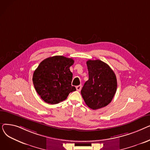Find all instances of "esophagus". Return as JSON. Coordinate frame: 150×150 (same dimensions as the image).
Instances as JSON below:
<instances>
[{
	"label": "esophagus",
	"mask_w": 150,
	"mask_h": 150,
	"mask_svg": "<svg viewBox=\"0 0 150 150\" xmlns=\"http://www.w3.org/2000/svg\"><path fill=\"white\" fill-rule=\"evenodd\" d=\"M81 88H82V86H81V85L77 86L76 87V91H81Z\"/></svg>",
	"instance_id": "obj_1"
}]
</instances>
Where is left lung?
<instances>
[{"mask_svg":"<svg viewBox=\"0 0 150 150\" xmlns=\"http://www.w3.org/2000/svg\"><path fill=\"white\" fill-rule=\"evenodd\" d=\"M89 80L81 91L87 106L93 110L105 107L111 103L117 91L115 74L106 63L101 60H88Z\"/></svg>","mask_w":150,"mask_h":150,"instance_id":"obj_1","label":"left lung"}]
</instances>
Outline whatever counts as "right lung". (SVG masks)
I'll return each mask as SVG.
<instances>
[{"mask_svg":"<svg viewBox=\"0 0 150 150\" xmlns=\"http://www.w3.org/2000/svg\"><path fill=\"white\" fill-rule=\"evenodd\" d=\"M74 63L72 58L54 56L44 59L35 70V88L45 103L58 104L65 100L70 92L76 91L71 85L73 74L70 67Z\"/></svg>","mask_w":150,"mask_h":150,"instance_id":"add662e5","label":"right lung"}]
</instances>
